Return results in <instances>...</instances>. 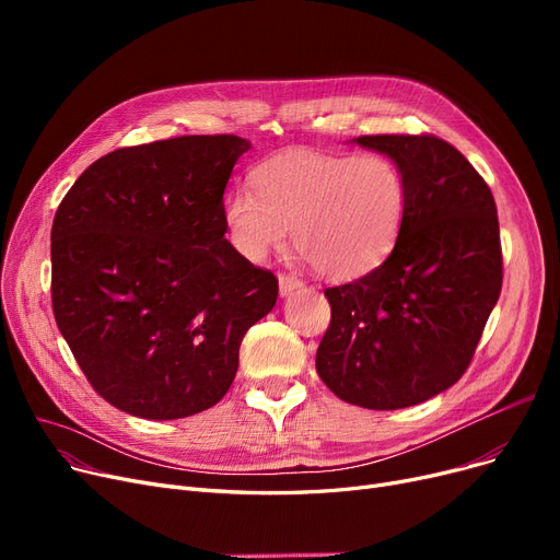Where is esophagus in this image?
<instances>
[{
	"mask_svg": "<svg viewBox=\"0 0 560 560\" xmlns=\"http://www.w3.org/2000/svg\"><path fill=\"white\" fill-rule=\"evenodd\" d=\"M304 288V279H300L298 275H288V272H279V292L281 295H290L292 290Z\"/></svg>",
	"mask_w": 560,
	"mask_h": 560,
	"instance_id": "1",
	"label": "esophagus"
}]
</instances>
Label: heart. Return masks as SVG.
<instances>
[{
    "mask_svg": "<svg viewBox=\"0 0 560 560\" xmlns=\"http://www.w3.org/2000/svg\"><path fill=\"white\" fill-rule=\"evenodd\" d=\"M252 190L224 199L233 247L260 260L288 229L311 268L336 281L374 270L393 252L408 203L401 167L386 154L285 150L260 161Z\"/></svg>",
    "mask_w": 560,
    "mask_h": 560,
    "instance_id": "1",
    "label": "heart"
}]
</instances>
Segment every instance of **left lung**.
<instances>
[{
	"label": "left lung",
	"mask_w": 560,
	"mask_h": 560,
	"mask_svg": "<svg viewBox=\"0 0 560 560\" xmlns=\"http://www.w3.org/2000/svg\"><path fill=\"white\" fill-rule=\"evenodd\" d=\"M357 142L401 167L406 215L378 268L325 290L331 322L315 368L342 401L395 410L465 374L502 292V243L494 197L454 144L431 133Z\"/></svg>",
	"instance_id": "1"
}]
</instances>
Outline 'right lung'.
<instances>
[{
    "mask_svg": "<svg viewBox=\"0 0 560 560\" xmlns=\"http://www.w3.org/2000/svg\"><path fill=\"white\" fill-rule=\"evenodd\" d=\"M249 142L179 136L97 159L51 224L56 325L108 404L144 420L215 406L247 329L279 295L224 238V188Z\"/></svg>",
    "mask_w": 560,
    "mask_h": 560,
    "instance_id": "add662e5",
    "label": "right lung"
}]
</instances>
